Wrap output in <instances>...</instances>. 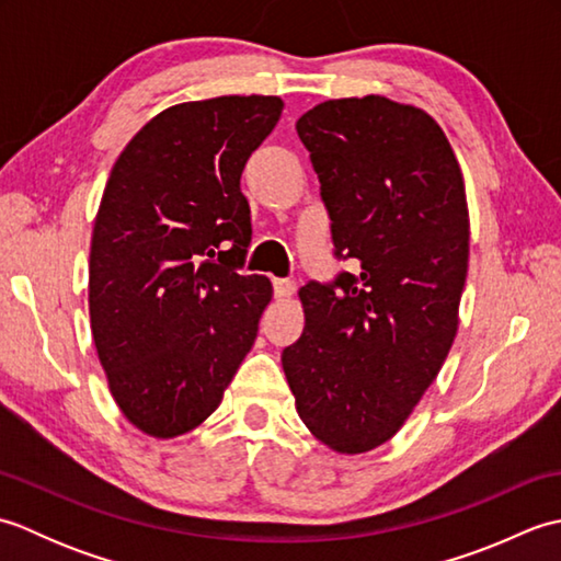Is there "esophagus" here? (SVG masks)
Wrapping results in <instances>:
<instances>
[{
	"instance_id": "esophagus-1",
	"label": "esophagus",
	"mask_w": 561,
	"mask_h": 561,
	"mask_svg": "<svg viewBox=\"0 0 561 561\" xmlns=\"http://www.w3.org/2000/svg\"><path fill=\"white\" fill-rule=\"evenodd\" d=\"M272 287H274V296H277V299H289V296L296 291V282L294 279H274Z\"/></svg>"
}]
</instances>
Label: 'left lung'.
<instances>
[{"label":"left lung","mask_w":561,"mask_h":561,"mask_svg":"<svg viewBox=\"0 0 561 561\" xmlns=\"http://www.w3.org/2000/svg\"><path fill=\"white\" fill-rule=\"evenodd\" d=\"M337 260L299 291L306 328L282 352L296 410L337 453H366L408 420L458 330L470 219L462 173L432 115L383 96L325 101L296 123Z\"/></svg>","instance_id":"obj_1"}]
</instances>
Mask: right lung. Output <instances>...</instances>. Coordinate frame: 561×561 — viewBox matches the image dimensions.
Listing matches in <instances>:
<instances>
[{
  "label": "right lung",
  "mask_w": 561,
  "mask_h": 561,
  "mask_svg": "<svg viewBox=\"0 0 561 561\" xmlns=\"http://www.w3.org/2000/svg\"><path fill=\"white\" fill-rule=\"evenodd\" d=\"M277 96L181 103L117 157L93 224L89 313L117 408L141 432L181 436L219 408L272 284L243 270L241 173L282 115Z\"/></svg>",
  "instance_id": "obj_1"
}]
</instances>
